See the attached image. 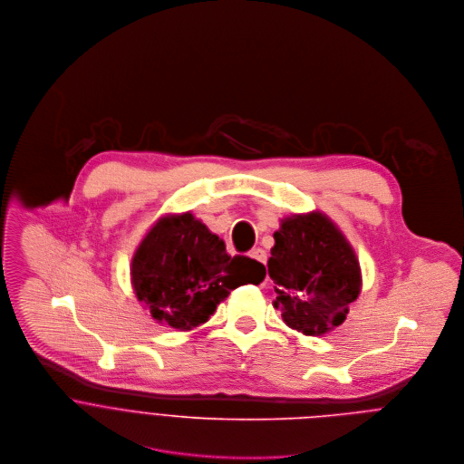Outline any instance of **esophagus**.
<instances>
[{"label":"esophagus","instance_id":"34e87169","mask_svg":"<svg viewBox=\"0 0 464 464\" xmlns=\"http://www.w3.org/2000/svg\"><path fill=\"white\" fill-rule=\"evenodd\" d=\"M254 261L261 263V265H266V252L263 248H254L250 254H248Z\"/></svg>","mask_w":464,"mask_h":464}]
</instances>
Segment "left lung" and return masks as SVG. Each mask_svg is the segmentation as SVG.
I'll return each mask as SVG.
<instances>
[{"instance_id":"1","label":"left lung","mask_w":464,"mask_h":464,"mask_svg":"<svg viewBox=\"0 0 464 464\" xmlns=\"http://www.w3.org/2000/svg\"><path fill=\"white\" fill-rule=\"evenodd\" d=\"M274 234L268 276L276 283L274 308L303 334L322 336L347 316L362 292V268L351 243L324 212L281 219Z\"/></svg>"}]
</instances>
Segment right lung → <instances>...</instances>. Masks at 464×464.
Instances as JSON below:
<instances>
[{"label": "right lung", "mask_w": 464, "mask_h": 464, "mask_svg": "<svg viewBox=\"0 0 464 464\" xmlns=\"http://www.w3.org/2000/svg\"><path fill=\"white\" fill-rule=\"evenodd\" d=\"M263 279L261 263L230 257L225 241L190 210L156 219L131 257L135 297L156 324L176 331L205 324L232 290Z\"/></svg>", "instance_id": "right-lung-1"}]
</instances>
